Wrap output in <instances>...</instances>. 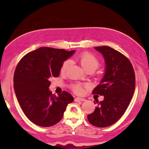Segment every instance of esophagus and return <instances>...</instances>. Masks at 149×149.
Masks as SVG:
<instances>
[{"instance_id":"esophagus-1","label":"esophagus","mask_w":149,"mask_h":149,"mask_svg":"<svg viewBox=\"0 0 149 149\" xmlns=\"http://www.w3.org/2000/svg\"><path fill=\"white\" fill-rule=\"evenodd\" d=\"M85 101V99L81 98V97H76L75 98V102H84Z\"/></svg>"}]
</instances>
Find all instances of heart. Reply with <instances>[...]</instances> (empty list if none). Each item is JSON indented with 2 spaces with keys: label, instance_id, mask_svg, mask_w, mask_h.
<instances>
[{
  "label": "heart",
  "instance_id": "obj_1",
  "mask_svg": "<svg viewBox=\"0 0 149 149\" xmlns=\"http://www.w3.org/2000/svg\"><path fill=\"white\" fill-rule=\"evenodd\" d=\"M77 61L80 63L82 67L85 71H95L100 66V62L99 59L92 53L88 52H83L75 58ZM70 65V61L66 60L63 63L61 67V73H65ZM72 90L77 94L82 93L83 91V85L81 84H74L72 85Z\"/></svg>",
  "mask_w": 149,
  "mask_h": 149
}]
</instances>
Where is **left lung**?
<instances>
[{
  "label": "left lung",
  "mask_w": 149,
  "mask_h": 149,
  "mask_svg": "<svg viewBox=\"0 0 149 149\" xmlns=\"http://www.w3.org/2000/svg\"><path fill=\"white\" fill-rule=\"evenodd\" d=\"M103 54L106 71L93 95L104 96L98 107L88 116L89 122L98 127L112 125L123 116L132 98L135 74L130 61L124 54L108 46L95 47Z\"/></svg>",
  "instance_id": "obj_1"
}]
</instances>
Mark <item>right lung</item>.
I'll list each match as a JSON object with an SVG mask.
<instances>
[{
    "instance_id": "obj_1",
    "label": "right lung",
    "mask_w": 149,
    "mask_h": 149,
    "mask_svg": "<svg viewBox=\"0 0 149 149\" xmlns=\"http://www.w3.org/2000/svg\"><path fill=\"white\" fill-rule=\"evenodd\" d=\"M74 52L42 47L27 53L19 61L14 73L15 92L23 112L34 124L41 127L57 124L73 101L69 92L56 96L49 87V78L59 76L63 62Z\"/></svg>"
}]
</instances>
